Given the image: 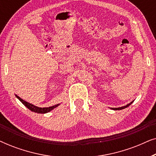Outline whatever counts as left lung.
Listing matches in <instances>:
<instances>
[{
	"label": "left lung",
	"instance_id": "8db88e82",
	"mask_svg": "<svg viewBox=\"0 0 156 156\" xmlns=\"http://www.w3.org/2000/svg\"><path fill=\"white\" fill-rule=\"evenodd\" d=\"M133 103V101L132 102H131V103L130 104H127L126 106H122V107H119V108H113L112 109H114V110H121V109H123V108H126V107H128V106H130L131 105V104Z\"/></svg>",
	"mask_w": 156,
	"mask_h": 156
}]
</instances>
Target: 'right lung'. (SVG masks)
Returning a JSON list of instances; mask_svg holds the SVG:
<instances>
[{"mask_svg":"<svg viewBox=\"0 0 156 156\" xmlns=\"http://www.w3.org/2000/svg\"><path fill=\"white\" fill-rule=\"evenodd\" d=\"M16 97L18 98V99L20 100V101L22 102V103L24 104V105L26 106L27 108H29V109L32 111V112L38 113V114H45V113H48L49 112H50L51 110L54 109L55 108H56L57 106L59 105V104H56V105L52 106H50V107L41 108V107H38V106H36L35 105H33V104H32L28 103L27 101H25V100L21 99L20 97H19L18 96L16 95Z\"/></svg>","mask_w":156,"mask_h":156,"instance_id":"obj_1","label":"right lung"}]
</instances>
